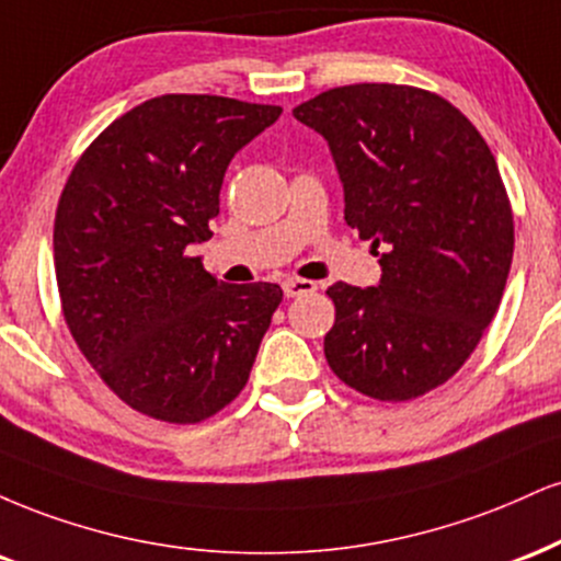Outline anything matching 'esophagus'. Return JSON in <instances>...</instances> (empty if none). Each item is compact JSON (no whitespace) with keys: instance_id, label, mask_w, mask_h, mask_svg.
I'll return each instance as SVG.
<instances>
[{"instance_id":"obj_1","label":"esophagus","mask_w":561,"mask_h":561,"mask_svg":"<svg viewBox=\"0 0 561 561\" xmlns=\"http://www.w3.org/2000/svg\"><path fill=\"white\" fill-rule=\"evenodd\" d=\"M314 291H318V286H314L312 280H305V278H288V280H283V294H286L288 299H296V296L314 294Z\"/></svg>"}]
</instances>
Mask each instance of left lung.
Masks as SVG:
<instances>
[{
	"label": "left lung",
	"instance_id": "1",
	"mask_svg": "<svg viewBox=\"0 0 561 561\" xmlns=\"http://www.w3.org/2000/svg\"><path fill=\"white\" fill-rule=\"evenodd\" d=\"M294 117L331 147L346 226L383 270L378 286L328 288V365L370 399L423 397L465 365L502 305L515 220L496 160L462 112L414 85H339Z\"/></svg>",
	"mask_w": 561,
	"mask_h": 561
}]
</instances>
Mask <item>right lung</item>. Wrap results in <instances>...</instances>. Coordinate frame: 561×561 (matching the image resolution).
<instances>
[{
    "instance_id": "1",
    "label": "right lung",
    "mask_w": 561,
    "mask_h": 561,
    "mask_svg": "<svg viewBox=\"0 0 561 561\" xmlns=\"http://www.w3.org/2000/svg\"><path fill=\"white\" fill-rule=\"evenodd\" d=\"M280 112L154 96L72 168L55 215L59 301L83 357L130 410L194 425L247 386L280 286L217 280L188 247L213 239L230 160Z\"/></svg>"
}]
</instances>
